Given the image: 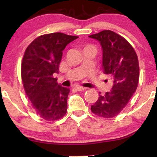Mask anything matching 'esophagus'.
Here are the masks:
<instances>
[{"label": "esophagus", "instance_id": "esophagus-1", "mask_svg": "<svg viewBox=\"0 0 157 157\" xmlns=\"http://www.w3.org/2000/svg\"><path fill=\"white\" fill-rule=\"evenodd\" d=\"M75 89H76V90H77L78 91H84V90H86V88L82 87V86H75Z\"/></svg>", "mask_w": 157, "mask_h": 157}]
</instances>
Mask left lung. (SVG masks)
Here are the masks:
<instances>
[{
  "mask_svg": "<svg viewBox=\"0 0 157 157\" xmlns=\"http://www.w3.org/2000/svg\"><path fill=\"white\" fill-rule=\"evenodd\" d=\"M89 37L101 44L103 72L109 75L113 82L111 91L99 95L91 110L101 117H114L127 105L137 88L140 78L137 55L127 40L111 30H103Z\"/></svg>",
  "mask_w": 157,
  "mask_h": 157,
  "instance_id": "left-lung-1",
  "label": "left lung"
}]
</instances>
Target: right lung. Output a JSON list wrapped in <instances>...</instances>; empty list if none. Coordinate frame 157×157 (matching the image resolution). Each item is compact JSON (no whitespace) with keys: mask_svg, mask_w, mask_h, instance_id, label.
<instances>
[{"mask_svg":"<svg viewBox=\"0 0 157 157\" xmlns=\"http://www.w3.org/2000/svg\"><path fill=\"white\" fill-rule=\"evenodd\" d=\"M61 32L37 37L28 46L21 63V79L26 96L40 117L55 121L65 116L70 89L53 76L58 73L63 51L77 38Z\"/></svg>","mask_w":157,"mask_h":157,"instance_id":"add662e5","label":"right lung"}]
</instances>
